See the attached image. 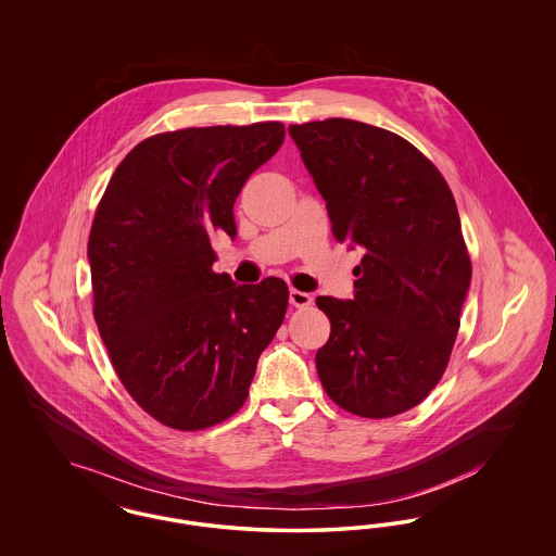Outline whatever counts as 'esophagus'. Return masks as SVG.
I'll use <instances>...</instances> for the list:
<instances>
[{
	"label": "esophagus",
	"instance_id": "esophagus-1",
	"mask_svg": "<svg viewBox=\"0 0 556 556\" xmlns=\"http://www.w3.org/2000/svg\"><path fill=\"white\" fill-rule=\"evenodd\" d=\"M290 302L295 308H308L313 304V295L306 291L290 290Z\"/></svg>",
	"mask_w": 556,
	"mask_h": 556
}]
</instances>
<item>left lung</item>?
<instances>
[{"label":"left lung","instance_id":"8db88e82","mask_svg":"<svg viewBox=\"0 0 556 556\" xmlns=\"http://www.w3.org/2000/svg\"><path fill=\"white\" fill-rule=\"evenodd\" d=\"M331 231L361 248L354 298L318 295L331 336L318 379L345 410L386 419L442 379L471 283L448 184L400 135L350 118L291 125Z\"/></svg>","mask_w":556,"mask_h":556}]
</instances>
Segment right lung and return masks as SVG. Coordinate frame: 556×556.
Listing matches in <instances>:
<instances>
[{"mask_svg":"<svg viewBox=\"0 0 556 556\" xmlns=\"http://www.w3.org/2000/svg\"><path fill=\"white\" fill-rule=\"evenodd\" d=\"M281 123L160 132L118 164L91 225L93 317L114 370L156 421L195 431L236 415L288 311L283 279L212 270L214 233L283 143Z\"/></svg>","mask_w":556,"mask_h":556,"instance_id":"1","label":"right lung"}]
</instances>
